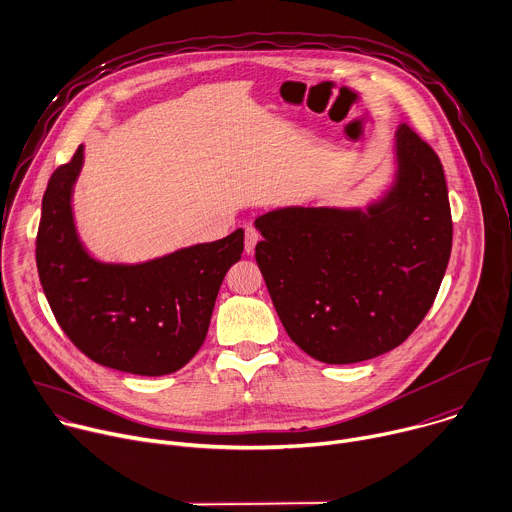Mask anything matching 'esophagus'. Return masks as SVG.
I'll use <instances>...</instances> for the list:
<instances>
[{
  "instance_id": "obj_1",
  "label": "esophagus",
  "mask_w": 512,
  "mask_h": 512,
  "mask_svg": "<svg viewBox=\"0 0 512 512\" xmlns=\"http://www.w3.org/2000/svg\"><path fill=\"white\" fill-rule=\"evenodd\" d=\"M260 240V234L254 228H246V236H244V250L246 254H254V248Z\"/></svg>"
}]
</instances>
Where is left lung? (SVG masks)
<instances>
[{
	"mask_svg": "<svg viewBox=\"0 0 512 512\" xmlns=\"http://www.w3.org/2000/svg\"><path fill=\"white\" fill-rule=\"evenodd\" d=\"M256 262L288 337L347 365L401 345L438 294L452 250L442 163L410 127L393 133L391 183L365 208L317 199L254 220Z\"/></svg>",
	"mask_w": 512,
	"mask_h": 512,
	"instance_id": "left-lung-1",
	"label": "left lung"
}]
</instances>
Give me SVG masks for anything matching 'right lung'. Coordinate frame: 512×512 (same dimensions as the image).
Instances as JSON below:
<instances>
[{"instance_id": "1", "label": "right lung", "mask_w": 512, "mask_h": 512, "mask_svg": "<svg viewBox=\"0 0 512 512\" xmlns=\"http://www.w3.org/2000/svg\"><path fill=\"white\" fill-rule=\"evenodd\" d=\"M84 145L58 167L42 199L36 264L50 309L94 363L159 377L179 371L206 341L218 290L242 258L244 230L143 262H105L82 244L72 195Z\"/></svg>"}]
</instances>
